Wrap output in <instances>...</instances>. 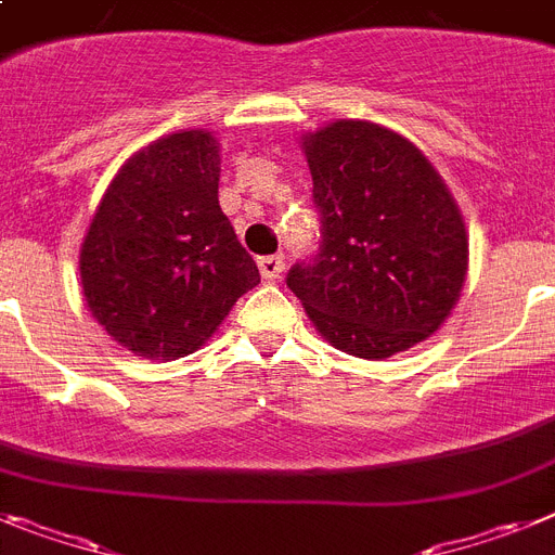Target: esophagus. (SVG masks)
Masks as SVG:
<instances>
[{
    "mask_svg": "<svg viewBox=\"0 0 555 555\" xmlns=\"http://www.w3.org/2000/svg\"><path fill=\"white\" fill-rule=\"evenodd\" d=\"M282 270H285V259L279 254L262 256V259H259V273H262L264 282H276V279L282 276Z\"/></svg>",
    "mask_w": 555,
    "mask_h": 555,
    "instance_id": "1",
    "label": "esophagus"
}]
</instances>
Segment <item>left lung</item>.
Segmentation results:
<instances>
[{
  "instance_id": "obj_1",
  "label": "left lung",
  "mask_w": 555,
  "mask_h": 555,
  "mask_svg": "<svg viewBox=\"0 0 555 555\" xmlns=\"http://www.w3.org/2000/svg\"><path fill=\"white\" fill-rule=\"evenodd\" d=\"M321 250L287 287L324 341L380 361L443 327L468 273L457 199L421 149L372 120L301 134Z\"/></svg>"
}]
</instances>
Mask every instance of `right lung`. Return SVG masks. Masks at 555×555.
I'll list each match as a JSON object with an SVG mask.
<instances>
[{"label": "right lung", "instance_id": "obj_1", "mask_svg": "<svg viewBox=\"0 0 555 555\" xmlns=\"http://www.w3.org/2000/svg\"><path fill=\"white\" fill-rule=\"evenodd\" d=\"M220 143L180 129L106 185L78 254L83 301L112 341L175 361L211 338L259 270L220 208Z\"/></svg>", "mask_w": 555, "mask_h": 555}]
</instances>
